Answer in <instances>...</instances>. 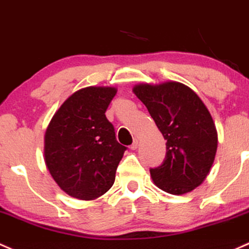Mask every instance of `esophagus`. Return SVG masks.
<instances>
[{
	"instance_id": "1",
	"label": "esophagus",
	"mask_w": 249,
	"mask_h": 249,
	"mask_svg": "<svg viewBox=\"0 0 249 249\" xmlns=\"http://www.w3.org/2000/svg\"><path fill=\"white\" fill-rule=\"evenodd\" d=\"M137 148H138V140H135V141H133L131 146H130V149H131V150H136Z\"/></svg>"
}]
</instances>
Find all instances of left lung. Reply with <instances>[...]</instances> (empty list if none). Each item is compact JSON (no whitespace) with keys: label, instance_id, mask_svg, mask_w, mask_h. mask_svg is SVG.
<instances>
[{"label":"left lung","instance_id":"8db88e82","mask_svg":"<svg viewBox=\"0 0 249 249\" xmlns=\"http://www.w3.org/2000/svg\"><path fill=\"white\" fill-rule=\"evenodd\" d=\"M133 91L167 141L163 162L150 168L154 184L171 195L191 192L204 181L216 155L217 131L210 112L179 82L138 85Z\"/></svg>","mask_w":249,"mask_h":249}]
</instances>
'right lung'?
<instances>
[{"label":"right lung","mask_w":249,"mask_h":249,"mask_svg":"<svg viewBox=\"0 0 249 249\" xmlns=\"http://www.w3.org/2000/svg\"><path fill=\"white\" fill-rule=\"evenodd\" d=\"M117 89L87 87L75 91L54 113L45 133V162L59 187L90 200L106 193L126 146L118 143L106 118Z\"/></svg>","instance_id":"1"}]
</instances>
